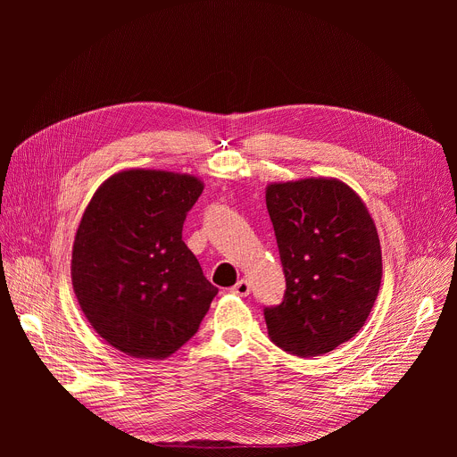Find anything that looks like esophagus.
<instances>
[{
    "label": "esophagus",
    "mask_w": 457,
    "mask_h": 457,
    "mask_svg": "<svg viewBox=\"0 0 457 457\" xmlns=\"http://www.w3.org/2000/svg\"><path fill=\"white\" fill-rule=\"evenodd\" d=\"M249 289H251V287H249V282L242 278V280H238V282L231 287V293H233V295H238V296H247V295H249Z\"/></svg>",
    "instance_id": "esophagus-1"
}]
</instances>
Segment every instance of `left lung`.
<instances>
[{"mask_svg": "<svg viewBox=\"0 0 457 457\" xmlns=\"http://www.w3.org/2000/svg\"><path fill=\"white\" fill-rule=\"evenodd\" d=\"M266 204L286 275L282 303L264 309L270 338L300 358L331 353L363 328L379 291L374 220L331 177L271 182Z\"/></svg>", "mask_w": 457, "mask_h": 457, "instance_id": "left-lung-1", "label": "left lung"}]
</instances>
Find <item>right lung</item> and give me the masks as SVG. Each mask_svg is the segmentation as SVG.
I'll return each mask as SVG.
<instances>
[{"label":"right lung","mask_w":457,"mask_h":457,"mask_svg":"<svg viewBox=\"0 0 457 457\" xmlns=\"http://www.w3.org/2000/svg\"><path fill=\"white\" fill-rule=\"evenodd\" d=\"M203 189L187 173L124 170L97 187L83 213L74 293L96 333L128 356H171L199 331L219 293L182 240Z\"/></svg>","instance_id":"1"}]
</instances>
